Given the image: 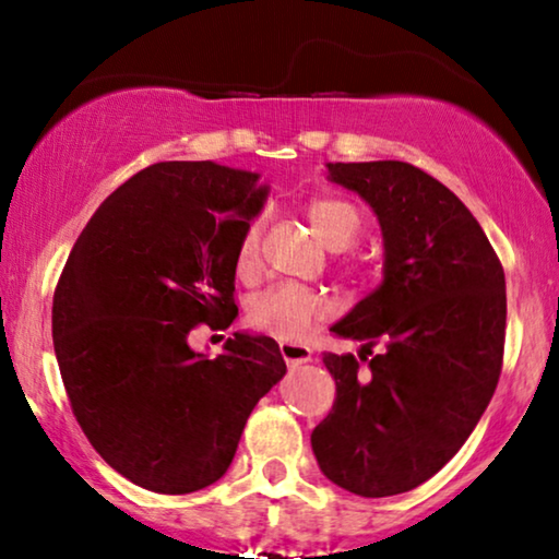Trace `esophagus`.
I'll return each mask as SVG.
<instances>
[{"label":"esophagus","mask_w":559,"mask_h":559,"mask_svg":"<svg viewBox=\"0 0 559 559\" xmlns=\"http://www.w3.org/2000/svg\"><path fill=\"white\" fill-rule=\"evenodd\" d=\"M280 350H282V358H285L289 369H297L300 364H308L312 356L308 346H302V343H293V341H282Z\"/></svg>","instance_id":"34e87169"}]
</instances>
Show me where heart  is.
<instances>
[{
	"label": "heart",
	"mask_w": 559,
	"mask_h": 559,
	"mask_svg": "<svg viewBox=\"0 0 559 559\" xmlns=\"http://www.w3.org/2000/svg\"><path fill=\"white\" fill-rule=\"evenodd\" d=\"M308 218L316 234L331 249H348L358 241L364 231V218L356 211V205L338 198H318L308 205ZM259 221H254L243 234L239 243V266H251L259 249ZM325 316L323 297L312 293L308 287L282 282V285L266 287L262 293L251 297L249 320L257 331H264L277 338H300L312 328L316 320Z\"/></svg>",
	"instance_id": "1"
}]
</instances>
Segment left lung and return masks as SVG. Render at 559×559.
<instances>
[{
    "instance_id": "8db88e82",
    "label": "left lung",
    "mask_w": 559,
    "mask_h": 559,
    "mask_svg": "<svg viewBox=\"0 0 559 559\" xmlns=\"http://www.w3.org/2000/svg\"><path fill=\"white\" fill-rule=\"evenodd\" d=\"M328 178L377 213L384 282L331 328L364 346L358 358L323 354L335 402L310 442L335 486L381 499L432 478L486 412L503 364L507 280L473 213L419 167L328 163Z\"/></svg>"
}]
</instances>
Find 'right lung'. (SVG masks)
Wrapping results in <instances>:
<instances>
[{"label": "right lung", "mask_w": 559, "mask_h": 559, "mask_svg": "<svg viewBox=\"0 0 559 559\" xmlns=\"http://www.w3.org/2000/svg\"><path fill=\"white\" fill-rule=\"evenodd\" d=\"M259 175L157 163L119 186L83 228L52 295V346L83 435L155 493L216 484L257 402L287 373L266 335L234 333L209 358L188 346L239 316V243L262 211Z\"/></svg>", "instance_id": "add662e5"}]
</instances>
